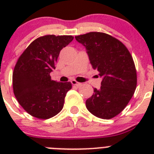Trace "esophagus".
<instances>
[{
	"instance_id": "34e87169",
	"label": "esophagus",
	"mask_w": 154,
	"mask_h": 154,
	"mask_svg": "<svg viewBox=\"0 0 154 154\" xmlns=\"http://www.w3.org/2000/svg\"><path fill=\"white\" fill-rule=\"evenodd\" d=\"M71 82H72V84L73 85H76V86H80V85H82V83H79L78 82H76L75 80H72Z\"/></svg>"
}]
</instances>
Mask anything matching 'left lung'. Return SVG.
Listing matches in <instances>:
<instances>
[{
	"label": "left lung",
	"mask_w": 154,
	"mask_h": 154,
	"mask_svg": "<svg viewBox=\"0 0 154 154\" xmlns=\"http://www.w3.org/2000/svg\"><path fill=\"white\" fill-rule=\"evenodd\" d=\"M85 46L92 68L103 78L100 89L85 102L94 116L108 119L115 117L127 106L137 87V71L126 46L118 39L103 32L75 36Z\"/></svg>",
	"instance_id": "obj_1"
}]
</instances>
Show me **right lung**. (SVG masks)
Segmentation results:
<instances>
[{
  "mask_svg": "<svg viewBox=\"0 0 154 154\" xmlns=\"http://www.w3.org/2000/svg\"><path fill=\"white\" fill-rule=\"evenodd\" d=\"M71 35H45L35 39L19 57L13 72L14 93L30 115L47 119L62 109L70 82L51 80L50 73L61 50L73 40Z\"/></svg>",
  "mask_w": 154,
  "mask_h": 154,
  "instance_id": "add662e5",
  "label": "right lung"
}]
</instances>
